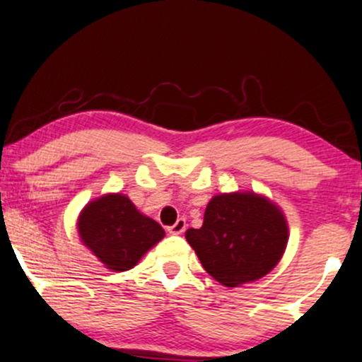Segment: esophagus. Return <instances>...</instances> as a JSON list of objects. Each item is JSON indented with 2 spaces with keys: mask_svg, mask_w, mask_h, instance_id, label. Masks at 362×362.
I'll use <instances>...</instances> for the list:
<instances>
[{
  "mask_svg": "<svg viewBox=\"0 0 362 362\" xmlns=\"http://www.w3.org/2000/svg\"><path fill=\"white\" fill-rule=\"evenodd\" d=\"M185 227H187V223H185V221L184 218H178V221L173 223L172 227H168V232H170V234H182V232L185 230Z\"/></svg>",
  "mask_w": 362,
  "mask_h": 362,
  "instance_id": "34e87169",
  "label": "esophagus"
}]
</instances>
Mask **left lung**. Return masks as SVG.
<instances>
[{
  "label": "left lung",
  "mask_w": 362,
  "mask_h": 362,
  "mask_svg": "<svg viewBox=\"0 0 362 362\" xmlns=\"http://www.w3.org/2000/svg\"><path fill=\"white\" fill-rule=\"evenodd\" d=\"M185 239L204 269L226 287L254 282L282 259L289 227L281 207L255 192H232L210 199L200 228Z\"/></svg>",
  "instance_id": "1"
}]
</instances>
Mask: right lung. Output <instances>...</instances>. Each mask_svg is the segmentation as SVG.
Masks as SVG:
<instances>
[{"label": "right lung", "instance_id": "right-lung-1", "mask_svg": "<svg viewBox=\"0 0 362 362\" xmlns=\"http://www.w3.org/2000/svg\"><path fill=\"white\" fill-rule=\"evenodd\" d=\"M76 226L83 245L115 272L135 267L165 235L158 222L139 212L123 194H105L91 200L80 212Z\"/></svg>", "mask_w": 362, "mask_h": 362}]
</instances>
